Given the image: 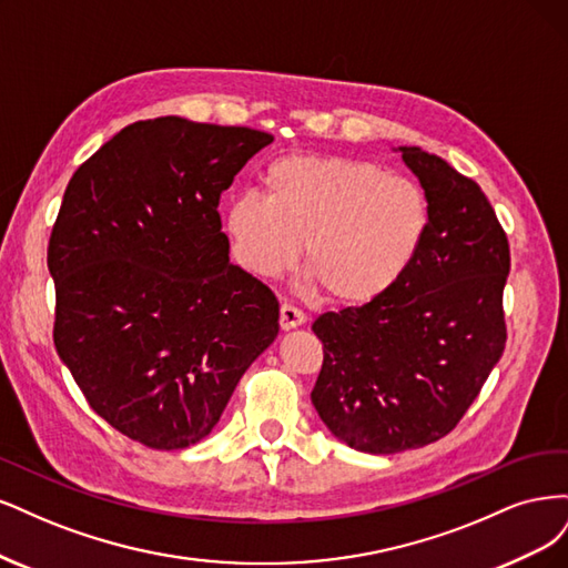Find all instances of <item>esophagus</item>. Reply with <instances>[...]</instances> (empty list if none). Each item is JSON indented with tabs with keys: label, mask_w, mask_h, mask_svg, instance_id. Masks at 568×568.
Masks as SVG:
<instances>
[{
	"label": "esophagus",
	"mask_w": 568,
	"mask_h": 568,
	"mask_svg": "<svg viewBox=\"0 0 568 568\" xmlns=\"http://www.w3.org/2000/svg\"><path fill=\"white\" fill-rule=\"evenodd\" d=\"M304 321H306L304 311H300L297 306H292V304H283L281 306V327H283V331H292V327H300V325H304Z\"/></svg>",
	"instance_id": "1"
}]
</instances>
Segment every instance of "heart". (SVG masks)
Here are the masks:
<instances>
[{"label":"heart","mask_w":568,"mask_h":568,"mask_svg":"<svg viewBox=\"0 0 568 568\" xmlns=\"http://www.w3.org/2000/svg\"><path fill=\"white\" fill-rule=\"evenodd\" d=\"M264 197L237 195L224 214L235 260L254 276L295 266L342 306L371 304L406 276L432 222L417 181L339 155H285L264 170Z\"/></svg>","instance_id":"obj_1"}]
</instances>
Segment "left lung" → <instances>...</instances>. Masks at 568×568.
<instances>
[{"mask_svg":"<svg viewBox=\"0 0 568 568\" xmlns=\"http://www.w3.org/2000/svg\"><path fill=\"white\" fill-rule=\"evenodd\" d=\"M400 158L425 189L432 222L387 295L318 316L323 368L311 404L339 442L392 455L460 423L505 352L507 235L477 181L417 145Z\"/></svg>","mask_w":568,"mask_h":568,"instance_id":"left-lung-1","label":"left lung"}]
</instances>
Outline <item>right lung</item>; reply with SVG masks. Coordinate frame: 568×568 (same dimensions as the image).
I'll return each instance as SVG.
<instances>
[{"instance_id":"1","label":"right lung","mask_w":568,"mask_h":568,"mask_svg":"<svg viewBox=\"0 0 568 568\" xmlns=\"http://www.w3.org/2000/svg\"><path fill=\"white\" fill-rule=\"evenodd\" d=\"M273 141L155 118L82 162L49 237L53 344L91 410L155 450L205 438L278 335V300L229 260L219 197Z\"/></svg>"}]
</instances>
